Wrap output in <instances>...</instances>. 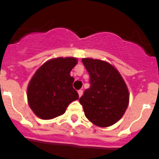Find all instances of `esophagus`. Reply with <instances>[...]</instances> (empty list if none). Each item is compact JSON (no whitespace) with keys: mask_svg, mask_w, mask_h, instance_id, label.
Returning a JSON list of instances; mask_svg holds the SVG:
<instances>
[{"mask_svg":"<svg viewBox=\"0 0 159 159\" xmlns=\"http://www.w3.org/2000/svg\"><path fill=\"white\" fill-rule=\"evenodd\" d=\"M77 92H78V94H79V97H81V96H82V95H83V90H82V89L78 90V91H77Z\"/></svg>","mask_w":159,"mask_h":159,"instance_id":"esophagus-1","label":"esophagus"}]
</instances>
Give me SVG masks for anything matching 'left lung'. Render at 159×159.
<instances>
[{
  "label": "left lung",
  "mask_w": 159,
  "mask_h": 159,
  "mask_svg": "<svg viewBox=\"0 0 159 159\" xmlns=\"http://www.w3.org/2000/svg\"><path fill=\"white\" fill-rule=\"evenodd\" d=\"M89 74V89L79 99L85 116L99 127L116 123L126 111L129 93L123 77L109 63L89 58L82 59Z\"/></svg>",
  "instance_id": "obj_1"
}]
</instances>
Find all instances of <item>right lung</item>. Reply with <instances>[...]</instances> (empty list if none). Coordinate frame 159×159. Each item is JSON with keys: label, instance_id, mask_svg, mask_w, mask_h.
<instances>
[{"label": "right lung", "instance_id": "1", "mask_svg": "<svg viewBox=\"0 0 159 159\" xmlns=\"http://www.w3.org/2000/svg\"><path fill=\"white\" fill-rule=\"evenodd\" d=\"M76 58H56L44 63L28 85L27 97L30 109L42 119H52L65 113L70 103L78 100L70 73Z\"/></svg>", "mask_w": 159, "mask_h": 159}]
</instances>
